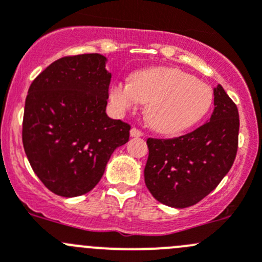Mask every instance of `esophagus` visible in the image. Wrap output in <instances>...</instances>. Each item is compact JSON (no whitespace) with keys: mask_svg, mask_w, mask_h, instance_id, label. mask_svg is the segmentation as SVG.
<instances>
[{"mask_svg":"<svg viewBox=\"0 0 262 262\" xmlns=\"http://www.w3.org/2000/svg\"><path fill=\"white\" fill-rule=\"evenodd\" d=\"M129 134H131V136H133V138H140V136L144 135L140 129L136 128V127H133V128H131V131H129Z\"/></svg>","mask_w":262,"mask_h":262,"instance_id":"34e87169","label":"esophagus"}]
</instances>
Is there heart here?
I'll list each match as a JSON object with an SVG mask.
<instances>
[{
  "instance_id": "1",
  "label": "heart",
  "mask_w": 262,
  "mask_h": 262,
  "mask_svg": "<svg viewBox=\"0 0 262 262\" xmlns=\"http://www.w3.org/2000/svg\"><path fill=\"white\" fill-rule=\"evenodd\" d=\"M109 99L117 114H126L146 103L149 124L162 134H178L198 123L213 101L212 89L176 68L135 72L131 82H116Z\"/></svg>"
}]
</instances>
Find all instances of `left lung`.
<instances>
[{
	"mask_svg": "<svg viewBox=\"0 0 262 262\" xmlns=\"http://www.w3.org/2000/svg\"><path fill=\"white\" fill-rule=\"evenodd\" d=\"M213 96L210 122L179 138L146 140V188L166 206L185 208L198 203L233 166L238 149V108L221 84L213 89Z\"/></svg>",
	"mask_w": 262,
	"mask_h": 262,
	"instance_id": "obj_1",
	"label": "left lung"
}]
</instances>
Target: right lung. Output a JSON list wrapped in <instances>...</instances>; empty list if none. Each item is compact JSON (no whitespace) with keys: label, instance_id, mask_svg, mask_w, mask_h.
Wrapping results in <instances>:
<instances>
[{"label":"right lung","instance_id":"1","mask_svg":"<svg viewBox=\"0 0 262 262\" xmlns=\"http://www.w3.org/2000/svg\"><path fill=\"white\" fill-rule=\"evenodd\" d=\"M100 54L64 56L32 82L23 146L34 173L58 195L78 196L100 181L112 153L128 141V123L106 116L112 74Z\"/></svg>","mask_w":262,"mask_h":262}]
</instances>
